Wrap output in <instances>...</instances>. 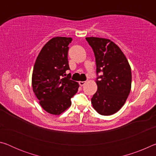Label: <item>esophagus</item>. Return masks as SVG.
<instances>
[{"label":"esophagus","mask_w":156,"mask_h":156,"mask_svg":"<svg viewBox=\"0 0 156 156\" xmlns=\"http://www.w3.org/2000/svg\"><path fill=\"white\" fill-rule=\"evenodd\" d=\"M86 83V81H80L79 82V84H80V86H84V84Z\"/></svg>","instance_id":"34e87169"}]
</instances>
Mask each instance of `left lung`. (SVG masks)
Instances as JSON below:
<instances>
[{
    "label": "left lung",
    "mask_w": 156,
    "mask_h": 156,
    "mask_svg": "<svg viewBox=\"0 0 156 156\" xmlns=\"http://www.w3.org/2000/svg\"><path fill=\"white\" fill-rule=\"evenodd\" d=\"M86 40L93 49L96 64L98 90L91 104L100 114L112 115L121 109L130 93L131 67L119 47L109 39L87 37Z\"/></svg>",
    "instance_id": "left-lung-1"
}]
</instances>
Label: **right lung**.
I'll list each match as a JSON object with an SVG mask.
<instances>
[{"instance_id": "obj_1", "label": "right lung", "mask_w": 156, "mask_h": 156, "mask_svg": "<svg viewBox=\"0 0 156 156\" xmlns=\"http://www.w3.org/2000/svg\"><path fill=\"white\" fill-rule=\"evenodd\" d=\"M72 38L55 37L44 44L34 64L32 87L43 109L59 115L72 105L71 98L77 93L78 83L66 76L70 70L69 44Z\"/></svg>"}]
</instances>
